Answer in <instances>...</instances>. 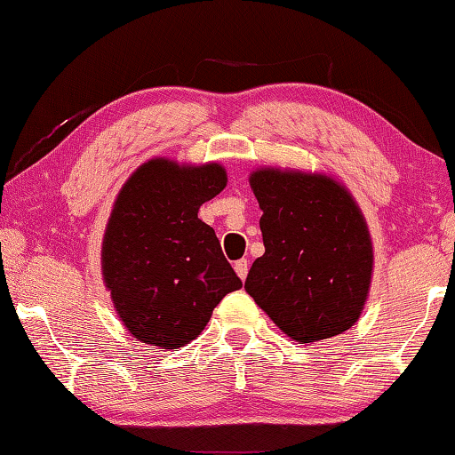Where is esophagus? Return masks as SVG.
<instances>
[{
    "instance_id": "34e87169",
    "label": "esophagus",
    "mask_w": 455,
    "mask_h": 455,
    "mask_svg": "<svg viewBox=\"0 0 455 455\" xmlns=\"http://www.w3.org/2000/svg\"><path fill=\"white\" fill-rule=\"evenodd\" d=\"M235 271L241 279H247V273H249L247 259H239V261H235Z\"/></svg>"
}]
</instances>
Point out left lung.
I'll list each match as a JSON object with an SVG mask.
<instances>
[{
  "instance_id": "left-lung-1",
  "label": "left lung",
  "mask_w": 455,
  "mask_h": 455,
  "mask_svg": "<svg viewBox=\"0 0 455 455\" xmlns=\"http://www.w3.org/2000/svg\"><path fill=\"white\" fill-rule=\"evenodd\" d=\"M265 253L244 290L301 344L326 340L358 320L369 295L372 244L360 208L328 176L257 170Z\"/></svg>"
}]
</instances>
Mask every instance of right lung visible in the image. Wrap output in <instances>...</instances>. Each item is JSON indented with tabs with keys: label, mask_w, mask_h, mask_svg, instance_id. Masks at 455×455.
I'll return each instance as SVG.
<instances>
[{
	"label": "right lung",
	"mask_w": 455,
	"mask_h": 455,
	"mask_svg": "<svg viewBox=\"0 0 455 455\" xmlns=\"http://www.w3.org/2000/svg\"><path fill=\"white\" fill-rule=\"evenodd\" d=\"M227 186L219 164L156 157L127 180L103 239V277L121 322L137 340L192 342L227 293L243 287L198 208Z\"/></svg>",
	"instance_id": "1"
}]
</instances>
